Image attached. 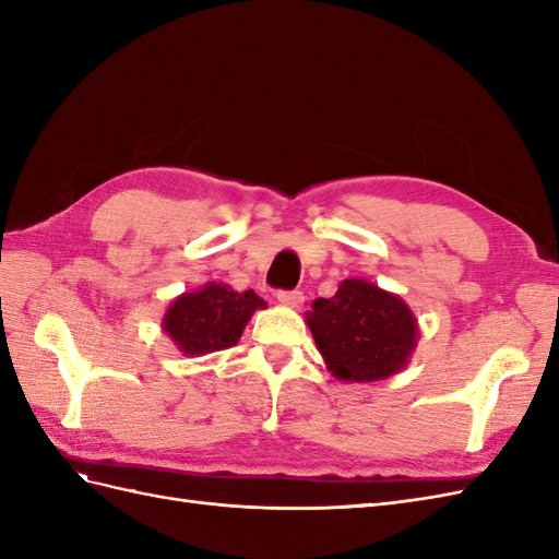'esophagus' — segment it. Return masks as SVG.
I'll list each match as a JSON object with an SVG mask.
<instances>
[{"mask_svg":"<svg viewBox=\"0 0 559 559\" xmlns=\"http://www.w3.org/2000/svg\"><path fill=\"white\" fill-rule=\"evenodd\" d=\"M277 300L282 302V306H286V308H296L298 310L302 306V300H306V296H302L300 292H280Z\"/></svg>","mask_w":559,"mask_h":559,"instance_id":"34e87169","label":"esophagus"}]
</instances>
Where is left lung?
<instances>
[{"mask_svg": "<svg viewBox=\"0 0 559 559\" xmlns=\"http://www.w3.org/2000/svg\"><path fill=\"white\" fill-rule=\"evenodd\" d=\"M306 317L331 376L345 382L392 378L417 347L419 326L408 302L359 277L343 280L331 298H317Z\"/></svg>", "mask_w": 559, "mask_h": 559, "instance_id": "left-lung-1", "label": "left lung"}]
</instances>
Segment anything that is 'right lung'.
I'll use <instances>...</instances> for the list:
<instances>
[{
  "mask_svg": "<svg viewBox=\"0 0 559 559\" xmlns=\"http://www.w3.org/2000/svg\"><path fill=\"white\" fill-rule=\"evenodd\" d=\"M263 308L265 300L251 289L235 292L228 284L207 282L170 302L163 331L183 357H202L238 345L251 314Z\"/></svg>",
  "mask_w": 559,
  "mask_h": 559,
  "instance_id": "1",
  "label": "right lung"
}]
</instances>
